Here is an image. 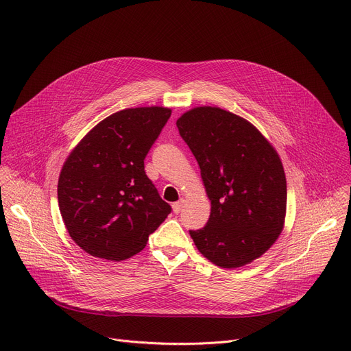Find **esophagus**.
<instances>
[{"mask_svg": "<svg viewBox=\"0 0 351 351\" xmlns=\"http://www.w3.org/2000/svg\"><path fill=\"white\" fill-rule=\"evenodd\" d=\"M183 205H185V200H183V199H180L179 202H175V204L172 205V208H173V212H175L176 215H178V213H180V210H182Z\"/></svg>", "mask_w": 351, "mask_h": 351, "instance_id": "1", "label": "esophagus"}]
</instances>
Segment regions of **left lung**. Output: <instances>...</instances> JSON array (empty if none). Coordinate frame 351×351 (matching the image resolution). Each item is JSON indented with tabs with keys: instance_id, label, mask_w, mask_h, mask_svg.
I'll list each match as a JSON object with an SVG mask.
<instances>
[{
	"instance_id": "obj_1",
	"label": "left lung",
	"mask_w": 351,
	"mask_h": 351,
	"mask_svg": "<svg viewBox=\"0 0 351 351\" xmlns=\"http://www.w3.org/2000/svg\"><path fill=\"white\" fill-rule=\"evenodd\" d=\"M176 126L212 204L205 228L189 230L197 250L220 267L250 263L285 223L287 186L278 152L250 122L216 106L193 108Z\"/></svg>"
}]
</instances>
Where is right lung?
I'll use <instances>...</instances> for the list:
<instances>
[{"mask_svg": "<svg viewBox=\"0 0 351 351\" xmlns=\"http://www.w3.org/2000/svg\"><path fill=\"white\" fill-rule=\"evenodd\" d=\"M171 114L162 106L119 110L66 158L58 179L60 210L72 241L90 256L128 259L171 213L143 163Z\"/></svg>", "mask_w": 351, "mask_h": 351, "instance_id": "add662e5", "label": "right lung"}]
</instances>
